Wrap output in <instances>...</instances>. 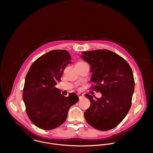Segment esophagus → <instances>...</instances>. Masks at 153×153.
<instances>
[{"mask_svg": "<svg viewBox=\"0 0 153 153\" xmlns=\"http://www.w3.org/2000/svg\"><path fill=\"white\" fill-rule=\"evenodd\" d=\"M77 95H78V96H79V99H82V98H83L85 97V96H84V95H83V94H78Z\"/></svg>", "mask_w": 153, "mask_h": 153, "instance_id": "esophagus-1", "label": "esophagus"}]
</instances>
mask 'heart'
<instances>
[{
    "mask_svg": "<svg viewBox=\"0 0 153 153\" xmlns=\"http://www.w3.org/2000/svg\"><path fill=\"white\" fill-rule=\"evenodd\" d=\"M86 62H77V64H85Z\"/></svg>",
    "mask_w": 153,
    "mask_h": 153,
    "instance_id": "obj_1",
    "label": "heart"
}]
</instances>
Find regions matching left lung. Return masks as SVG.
Wrapping results in <instances>:
<instances>
[{"mask_svg": "<svg viewBox=\"0 0 153 153\" xmlns=\"http://www.w3.org/2000/svg\"><path fill=\"white\" fill-rule=\"evenodd\" d=\"M81 57L91 65L92 89L102 94L100 98L85 94L91 105L84 113L86 122L100 131L116 127L132 104L135 88L132 70L127 61L107 49L83 52Z\"/></svg>", "mask_w": 153, "mask_h": 153, "instance_id": "obj_1", "label": "left lung"}]
</instances>
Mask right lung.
<instances>
[{
    "instance_id": "1",
    "label": "right lung",
    "mask_w": 153,
    "mask_h": 153,
    "mask_svg": "<svg viewBox=\"0 0 153 153\" xmlns=\"http://www.w3.org/2000/svg\"><path fill=\"white\" fill-rule=\"evenodd\" d=\"M71 58L66 50H53L37 59L29 68L22 98L28 117L39 128L48 131L59 126L69 108L79 100L76 94L65 97L55 87Z\"/></svg>"
}]
</instances>
